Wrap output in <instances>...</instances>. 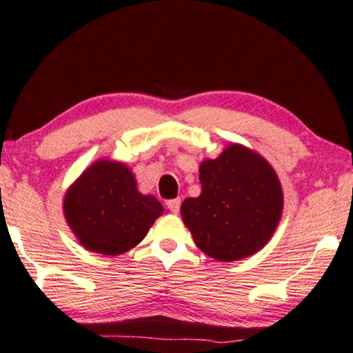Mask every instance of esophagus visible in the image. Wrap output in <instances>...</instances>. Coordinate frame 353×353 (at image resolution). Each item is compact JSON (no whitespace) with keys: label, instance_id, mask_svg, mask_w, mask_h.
Wrapping results in <instances>:
<instances>
[{"label":"esophagus","instance_id":"1","mask_svg":"<svg viewBox=\"0 0 353 353\" xmlns=\"http://www.w3.org/2000/svg\"><path fill=\"white\" fill-rule=\"evenodd\" d=\"M180 206H181V199H173L167 201V208H169L173 214L180 212Z\"/></svg>","mask_w":353,"mask_h":353}]
</instances>
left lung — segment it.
Returning <instances> with one entry per match:
<instances>
[{
  "label": "left lung",
  "instance_id": "1",
  "mask_svg": "<svg viewBox=\"0 0 353 353\" xmlns=\"http://www.w3.org/2000/svg\"><path fill=\"white\" fill-rule=\"evenodd\" d=\"M201 194L181 205L184 225L199 248L219 262L261 251L273 237L283 211L276 170L262 154L230 144L200 164Z\"/></svg>",
  "mask_w": 353,
  "mask_h": 353
}]
</instances>
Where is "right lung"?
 <instances>
[{
  "label": "right lung",
  "mask_w": 353,
  "mask_h": 353,
  "mask_svg": "<svg viewBox=\"0 0 353 353\" xmlns=\"http://www.w3.org/2000/svg\"><path fill=\"white\" fill-rule=\"evenodd\" d=\"M163 212L153 195L139 192L132 169L108 158L86 167L63 196L65 220L79 243L102 256L134 248Z\"/></svg>",
  "instance_id": "right-lung-1"
}]
</instances>
